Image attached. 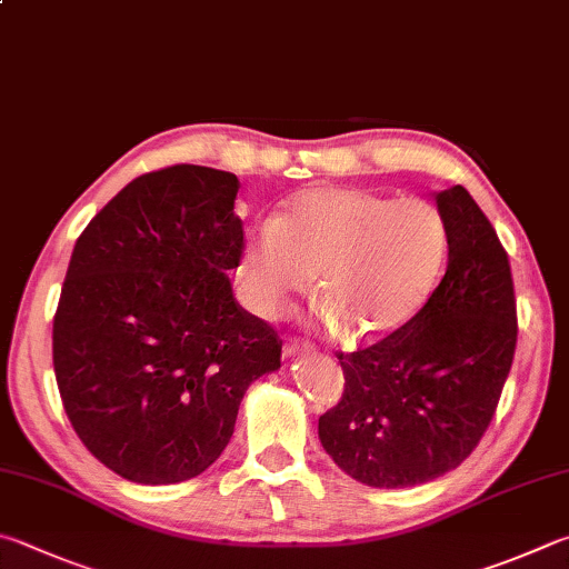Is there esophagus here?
Here are the masks:
<instances>
[{"mask_svg": "<svg viewBox=\"0 0 569 569\" xmlns=\"http://www.w3.org/2000/svg\"><path fill=\"white\" fill-rule=\"evenodd\" d=\"M306 350H308L306 343H298V340H286L283 356H286V358H293V356H298V353H306Z\"/></svg>", "mask_w": 569, "mask_h": 569, "instance_id": "34e87169", "label": "esophagus"}]
</instances>
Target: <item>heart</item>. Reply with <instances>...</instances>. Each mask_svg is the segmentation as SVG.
Here are the masks:
<instances>
[{
  "mask_svg": "<svg viewBox=\"0 0 569 569\" xmlns=\"http://www.w3.org/2000/svg\"><path fill=\"white\" fill-rule=\"evenodd\" d=\"M450 231L436 203L363 189H308L276 221L253 226L239 256L251 311L271 318L291 296L313 293L320 318L350 346L406 328L436 291Z\"/></svg>",
  "mask_w": 569,
  "mask_h": 569,
  "instance_id": "obj_1",
  "label": "heart"
}]
</instances>
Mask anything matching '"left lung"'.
<instances>
[{"instance_id":"obj_1","label":"left lung","mask_w":569,"mask_h":569,"mask_svg":"<svg viewBox=\"0 0 569 569\" xmlns=\"http://www.w3.org/2000/svg\"><path fill=\"white\" fill-rule=\"evenodd\" d=\"M448 268L410 323L356 353H338L346 390L318 418L320 446L370 488H412L470 456L508 380L518 311L510 261L462 186L436 193Z\"/></svg>"}]
</instances>
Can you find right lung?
I'll list each match as a JSON object with an SVG mask.
<instances>
[{"instance_id": "right-lung-1", "label": "right lung", "mask_w": 569, "mask_h": 569, "mask_svg": "<svg viewBox=\"0 0 569 569\" xmlns=\"http://www.w3.org/2000/svg\"><path fill=\"white\" fill-rule=\"evenodd\" d=\"M239 179L179 163L113 196L84 233L54 316V376L99 462L173 485L219 460L246 390L281 368V340L236 303Z\"/></svg>"}]
</instances>
